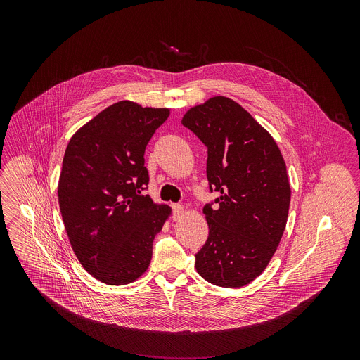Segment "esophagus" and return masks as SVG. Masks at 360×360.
I'll return each instance as SVG.
<instances>
[{
  "mask_svg": "<svg viewBox=\"0 0 360 360\" xmlns=\"http://www.w3.org/2000/svg\"><path fill=\"white\" fill-rule=\"evenodd\" d=\"M174 218L175 219H181L182 217H184V214H185V208L182 207V205H174Z\"/></svg>",
  "mask_w": 360,
  "mask_h": 360,
  "instance_id": "esophagus-1",
  "label": "esophagus"
}]
</instances>
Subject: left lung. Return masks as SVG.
<instances>
[{
	"label": "left lung",
	"mask_w": 360,
	"mask_h": 360,
	"mask_svg": "<svg viewBox=\"0 0 360 360\" xmlns=\"http://www.w3.org/2000/svg\"><path fill=\"white\" fill-rule=\"evenodd\" d=\"M182 125L208 146L210 235L195 255L212 285L242 288L258 278L282 239L290 203L286 164L272 135L238 102L218 95L186 111Z\"/></svg>",
	"instance_id": "obj_1"
}]
</instances>
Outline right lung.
I'll return each mask as SVG.
<instances>
[{"mask_svg": "<svg viewBox=\"0 0 360 360\" xmlns=\"http://www.w3.org/2000/svg\"><path fill=\"white\" fill-rule=\"evenodd\" d=\"M169 108L120 101L70 139L58 181V202L72 250L84 269L107 285L141 278L152 243L172 210L141 195L149 176L145 148Z\"/></svg>", "mask_w": 360, "mask_h": 360, "instance_id": "obj_1", "label": "right lung"}]
</instances>
